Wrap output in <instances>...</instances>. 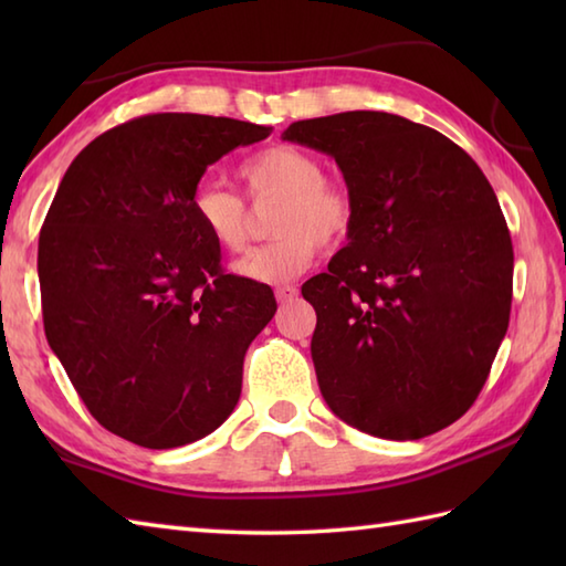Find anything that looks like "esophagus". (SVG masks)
I'll return each mask as SVG.
<instances>
[{
  "mask_svg": "<svg viewBox=\"0 0 566 566\" xmlns=\"http://www.w3.org/2000/svg\"><path fill=\"white\" fill-rule=\"evenodd\" d=\"M274 296H276V302H280V304H290L292 298L298 296V290L292 284H286V286H280V290L274 292Z\"/></svg>",
  "mask_w": 566,
  "mask_h": 566,
  "instance_id": "1",
  "label": "esophagus"
}]
</instances>
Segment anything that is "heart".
Returning a JSON list of instances; mask_svg holds the SVG:
<instances>
[{"label":"heart","mask_w":566,"mask_h":566,"mask_svg":"<svg viewBox=\"0 0 566 566\" xmlns=\"http://www.w3.org/2000/svg\"><path fill=\"white\" fill-rule=\"evenodd\" d=\"M252 199H276L268 245L250 250L233 264L243 280L284 284L316 260L321 245H335L350 233L355 203L343 185L323 179V163L296 146H270L238 170ZM191 213L216 245L240 252L248 243L245 203L216 182H201L191 195Z\"/></svg>","instance_id":"b5f03b06"}]
</instances>
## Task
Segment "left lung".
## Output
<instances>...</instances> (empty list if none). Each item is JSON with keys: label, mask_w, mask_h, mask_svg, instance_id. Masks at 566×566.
I'll return each instance as SVG.
<instances>
[{"label": "left lung", "mask_w": 566, "mask_h": 566, "mask_svg": "<svg viewBox=\"0 0 566 566\" xmlns=\"http://www.w3.org/2000/svg\"><path fill=\"white\" fill-rule=\"evenodd\" d=\"M282 138L331 155L355 203L347 245L302 286L323 399L384 440L448 428L509 331L513 245L489 179L436 128L387 112L308 118Z\"/></svg>", "instance_id": "1"}]
</instances>
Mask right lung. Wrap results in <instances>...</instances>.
Returning a JSON list of instances; mask_svg holds the SVG:
<instances>
[{
  "label": "right lung",
  "instance_id": "1",
  "mask_svg": "<svg viewBox=\"0 0 566 566\" xmlns=\"http://www.w3.org/2000/svg\"><path fill=\"white\" fill-rule=\"evenodd\" d=\"M270 134L226 116L150 114L67 167L39 238L43 328L114 436L170 450L233 413L245 353L276 302L268 284L223 274L191 195L209 165Z\"/></svg>",
  "mask_w": 566,
  "mask_h": 566
}]
</instances>
